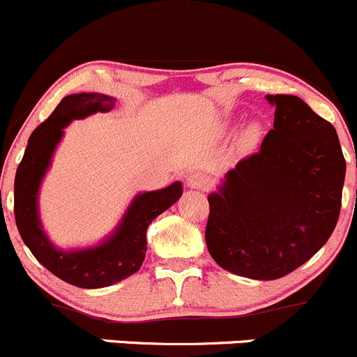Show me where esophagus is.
Masks as SVG:
<instances>
[{
  "mask_svg": "<svg viewBox=\"0 0 357 357\" xmlns=\"http://www.w3.org/2000/svg\"><path fill=\"white\" fill-rule=\"evenodd\" d=\"M211 183L210 177H208L206 174H203V172H194L192 175H189V178H187V185L190 187V189H208V185Z\"/></svg>",
  "mask_w": 357,
  "mask_h": 357,
  "instance_id": "esophagus-1",
  "label": "esophagus"
}]
</instances>
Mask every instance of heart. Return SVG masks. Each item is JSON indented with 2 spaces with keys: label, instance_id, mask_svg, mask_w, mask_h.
Instances as JSON below:
<instances>
[{
  "label": "heart",
  "instance_id": "1",
  "mask_svg": "<svg viewBox=\"0 0 357 357\" xmlns=\"http://www.w3.org/2000/svg\"><path fill=\"white\" fill-rule=\"evenodd\" d=\"M259 137H260L259 126H257V125H250L248 128H246L245 132L241 133V144L245 147H252L253 144H255L257 140H259Z\"/></svg>",
  "mask_w": 357,
  "mask_h": 357
}]
</instances>
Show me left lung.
Returning a JSON list of instances; mask_svg holds the SVG:
<instances>
[{"label":"left lung","mask_w":357,"mask_h":357,"mask_svg":"<svg viewBox=\"0 0 357 357\" xmlns=\"http://www.w3.org/2000/svg\"><path fill=\"white\" fill-rule=\"evenodd\" d=\"M274 128L259 153L208 196L204 238L222 269L278 280L305 264L337 225L345 160L333 125L295 95H267Z\"/></svg>","instance_id":"1"}]
</instances>
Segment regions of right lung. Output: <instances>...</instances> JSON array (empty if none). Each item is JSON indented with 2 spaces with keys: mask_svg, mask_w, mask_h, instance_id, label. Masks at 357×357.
<instances>
[{
  "mask_svg": "<svg viewBox=\"0 0 357 357\" xmlns=\"http://www.w3.org/2000/svg\"><path fill=\"white\" fill-rule=\"evenodd\" d=\"M114 97L102 93H74L60 100L55 111L29 137L15 174L17 229L38 262L66 283L79 288H104L126 280L140 269L147 252L146 232L151 222L182 196V183L174 182L160 190L137 194L116 231L93 248L63 252L55 248L41 227L38 215V190L50 167L52 156L73 119L95 112H109Z\"/></svg>",
  "mask_w": 357,
  "mask_h": 357,
  "instance_id": "right-lung-1",
  "label": "right lung"
}]
</instances>
